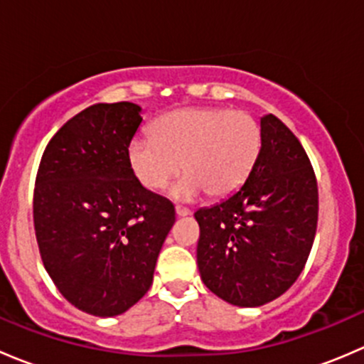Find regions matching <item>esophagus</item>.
Segmentation results:
<instances>
[{"label": "esophagus", "instance_id": "1", "mask_svg": "<svg viewBox=\"0 0 364 364\" xmlns=\"http://www.w3.org/2000/svg\"><path fill=\"white\" fill-rule=\"evenodd\" d=\"M190 209L188 208H183V205H176V215L178 216H188L190 215Z\"/></svg>", "mask_w": 364, "mask_h": 364}]
</instances>
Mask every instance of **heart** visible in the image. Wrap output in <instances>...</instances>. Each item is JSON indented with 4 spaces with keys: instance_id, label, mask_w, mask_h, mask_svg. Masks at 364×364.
Instances as JSON below:
<instances>
[{
    "instance_id": "1",
    "label": "heart",
    "mask_w": 364,
    "mask_h": 364,
    "mask_svg": "<svg viewBox=\"0 0 364 364\" xmlns=\"http://www.w3.org/2000/svg\"><path fill=\"white\" fill-rule=\"evenodd\" d=\"M262 149V128L252 114L225 107H186L160 116L151 137L128 144L135 179L151 192L174 186V197L197 199L208 192L225 197L243 186Z\"/></svg>"
}]
</instances>
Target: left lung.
<instances>
[{
  "label": "left lung",
  "mask_w": 364,
  "mask_h": 364,
  "mask_svg": "<svg viewBox=\"0 0 364 364\" xmlns=\"http://www.w3.org/2000/svg\"><path fill=\"white\" fill-rule=\"evenodd\" d=\"M262 149L245 185L196 211L204 285L236 306H260L291 289L314 245L318 190L297 137L273 114L260 117Z\"/></svg>",
  "instance_id": "1"
}]
</instances>
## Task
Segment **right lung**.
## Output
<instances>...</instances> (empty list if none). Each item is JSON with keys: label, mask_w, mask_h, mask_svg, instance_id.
Returning a JSON list of instances; mask_svg holds the SVG:
<instances>
[{"label": "right lung", "mask_w": 364, "mask_h": 364, "mask_svg": "<svg viewBox=\"0 0 364 364\" xmlns=\"http://www.w3.org/2000/svg\"><path fill=\"white\" fill-rule=\"evenodd\" d=\"M141 121L132 102L91 105L56 132L36 172L43 266L68 303L97 317L123 314L149 291L176 222L171 200L146 190L128 164Z\"/></svg>", "instance_id": "obj_1"}]
</instances>
